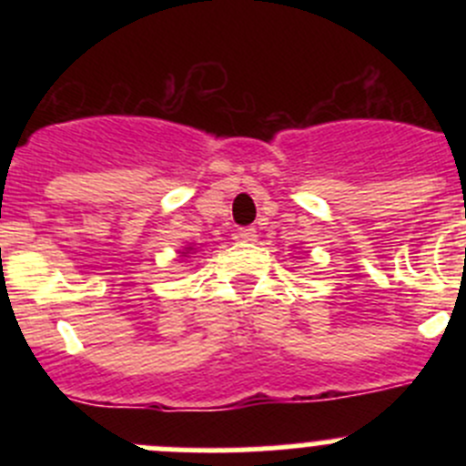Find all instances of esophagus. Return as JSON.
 Listing matches in <instances>:
<instances>
[{
	"instance_id": "34e87169",
	"label": "esophagus",
	"mask_w": 466,
	"mask_h": 466,
	"mask_svg": "<svg viewBox=\"0 0 466 466\" xmlns=\"http://www.w3.org/2000/svg\"><path fill=\"white\" fill-rule=\"evenodd\" d=\"M237 238L243 243H255L257 241V229L255 228H241L237 232Z\"/></svg>"
}]
</instances>
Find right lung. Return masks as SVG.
I'll return each instance as SVG.
<instances>
[{
	"label": "right lung",
	"mask_w": 466,
	"mask_h": 466,
	"mask_svg": "<svg viewBox=\"0 0 466 466\" xmlns=\"http://www.w3.org/2000/svg\"><path fill=\"white\" fill-rule=\"evenodd\" d=\"M191 250H194V248H191V246H189V248H185V252H182V257H187V255H189Z\"/></svg>",
	"instance_id": "1"
}]
</instances>
